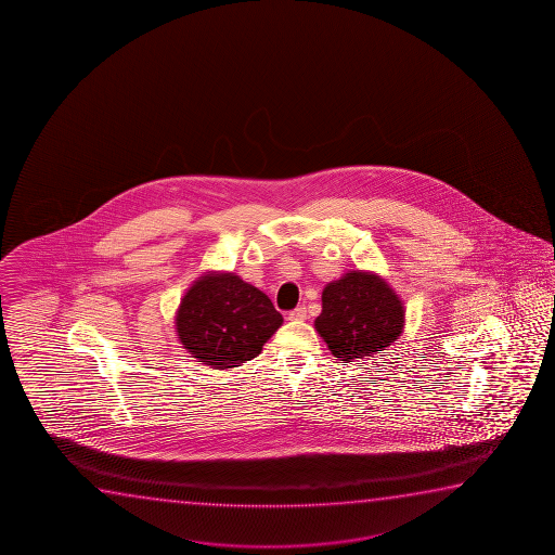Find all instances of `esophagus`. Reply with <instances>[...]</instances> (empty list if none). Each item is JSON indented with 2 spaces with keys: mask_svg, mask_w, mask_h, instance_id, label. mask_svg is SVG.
<instances>
[{
  "mask_svg": "<svg viewBox=\"0 0 555 555\" xmlns=\"http://www.w3.org/2000/svg\"><path fill=\"white\" fill-rule=\"evenodd\" d=\"M289 320H305L307 319V309L305 307H296L294 311L288 312Z\"/></svg>",
  "mask_w": 555,
  "mask_h": 555,
  "instance_id": "34e87169",
  "label": "esophagus"
}]
</instances>
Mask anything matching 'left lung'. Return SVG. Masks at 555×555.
<instances>
[{
	"instance_id": "obj_1",
	"label": "left lung",
	"mask_w": 555,
	"mask_h": 555,
	"mask_svg": "<svg viewBox=\"0 0 555 555\" xmlns=\"http://www.w3.org/2000/svg\"><path fill=\"white\" fill-rule=\"evenodd\" d=\"M403 314L400 297L380 276L350 271L322 292L314 327L335 358L352 362L395 343L402 334Z\"/></svg>"
}]
</instances>
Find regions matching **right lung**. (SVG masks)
Here are the masks:
<instances>
[{"mask_svg": "<svg viewBox=\"0 0 555 555\" xmlns=\"http://www.w3.org/2000/svg\"><path fill=\"white\" fill-rule=\"evenodd\" d=\"M281 324L282 314L271 299L233 273L201 276L176 314L183 347L214 370L258 357Z\"/></svg>", "mask_w": 555, "mask_h": 555, "instance_id": "obj_1", "label": "right lung"}]
</instances>
